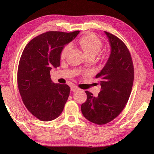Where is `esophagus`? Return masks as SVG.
<instances>
[{
	"label": "esophagus",
	"mask_w": 154,
	"mask_h": 154,
	"mask_svg": "<svg viewBox=\"0 0 154 154\" xmlns=\"http://www.w3.org/2000/svg\"><path fill=\"white\" fill-rule=\"evenodd\" d=\"M71 91H73V92H75V91L79 90V89L77 86H72L71 87Z\"/></svg>",
	"instance_id": "1"
}]
</instances>
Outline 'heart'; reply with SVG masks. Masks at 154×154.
Wrapping results in <instances>:
<instances>
[{
	"label": "heart",
	"instance_id": "b5f03b06",
	"mask_svg": "<svg viewBox=\"0 0 154 154\" xmlns=\"http://www.w3.org/2000/svg\"><path fill=\"white\" fill-rule=\"evenodd\" d=\"M77 45L84 52L87 57H94L99 53L103 48V42L96 35L87 34L80 38L77 42ZM70 45H66L62 49L60 54L61 60L66 57L69 51L70 50Z\"/></svg>",
	"mask_w": 154,
	"mask_h": 154
}]
</instances>
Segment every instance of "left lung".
Instances as JSON below:
<instances>
[{
    "instance_id": "1",
    "label": "left lung",
    "mask_w": 154,
    "mask_h": 154,
    "mask_svg": "<svg viewBox=\"0 0 154 154\" xmlns=\"http://www.w3.org/2000/svg\"><path fill=\"white\" fill-rule=\"evenodd\" d=\"M110 45L106 65L96 78L100 79L101 90L98 97L86 91L87 99L81 112L90 122L103 125L117 117L129 99L134 77L131 55L124 42L116 35L104 32Z\"/></svg>"
}]
</instances>
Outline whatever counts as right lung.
Returning a JSON list of instances; mask_svg holds the SVG:
<instances>
[{"label": "right lung", "instance_id": "1", "mask_svg": "<svg viewBox=\"0 0 154 154\" xmlns=\"http://www.w3.org/2000/svg\"><path fill=\"white\" fill-rule=\"evenodd\" d=\"M79 33L45 32L30 41L22 52L17 73L18 90L29 112L42 121L57 119L69 96L67 85L52 82L50 70L60 66L62 49Z\"/></svg>", "mask_w": 154, "mask_h": 154}]
</instances>
